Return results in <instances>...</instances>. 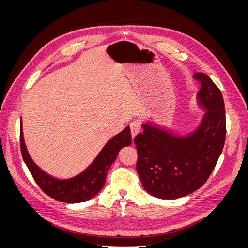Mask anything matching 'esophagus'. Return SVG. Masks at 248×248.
Wrapping results in <instances>:
<instances>
[{
    "label": "esophagus",
    "instance_id": "34e87169",
    "mask_svg": "<svg viewBox=\"0 0 248 248\" xmlns=\"http://www.w3.org/2000/svg\"><path fill=\"white\" fill-rule=\"evenodd\" d=\"M130 130H131V136L134 138L137 134L140 131V121H133L130 124Z\"/></svg>",
    "mask_w": 248,
    "mask_h": 248
}]
</instances>
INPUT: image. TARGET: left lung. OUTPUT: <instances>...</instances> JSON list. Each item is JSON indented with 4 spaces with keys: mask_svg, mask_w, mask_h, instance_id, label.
Returning a JSON list of instances; mask_svg holds the SVG:
<instances>
[{
    "mask_svg": "<svg viewBox=\"0 0 248 248\" xmlns=\"http://www.w3.org/2000/svg\"><path fill=\"white\" fill-rule=\"evenodd\" d=\"M197 94L202 118L191 131H177L144 122L134 139L137 170L145 190L161 200H176L192 193L211 175L226 140V110L220 90L207 74L196 73Z\"/></svg>",
    "mask_w": 248,
    "mask_h": 248,
    "instance_id": "1",
    "label": "left lung"
}]
</instances>
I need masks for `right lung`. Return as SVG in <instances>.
Returning a JSON list of instances; mask_svg holds the SVG:
<instances>
[{
    "mask_svg": "<svg viewBox=\"0 0 248 248\" xmlns=\"http://www.w3.org/2000/svg\"><path fill=\"white\" fill-rule=\"evenodd\" d=\"M130 145V128L129 126H127L124 130L112 137L107 142L86 170L74 177L59 179L41 170L30 156L25 144L20 119V150L22 158L29 170L31 171L36 183L47 196L60 202H69V204L86 202L94 198L106 183L108 171L116 160L120 150Z\"/></svg>",
    "mask_w": 248,
    "mask_h": 248,
    "instance_id": "obj_1",
    "label": "right lung"
}]
</instances>
